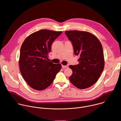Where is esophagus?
Wrapping results in <instances>:
<instances>
[{"label": "esophagus", "instance_id": "1", "mask_svg": "<svg viewBox=\"0 0 121 121\" xmlns=\"http://www.w3.org/2000/svg\"><path fill=\"white\" fill-rule=\"evenodd\" d=\"M62 67L64 68H67L68 67V65H62Z\"/></svg>", "mask_w": 121, "mask_h": 121}]
</instances>
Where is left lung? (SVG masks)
<instances>
[{
	"label": "left lung",
	"mask_w": 121,
	"mask_h": 121,
	"mask_svg": "<svg viewBox=\"0 0 121 121\" xmlns=\"http://www.w3.org/2000/svg\"><path fill=\"white\" fill-rule=\"evenodd\" d=\"M65 34L73 44L74 54L80 56L78 64L69 66L73 71L69 80L78 89L88 88L97 81L104 67L101 44L87 31L69 30Z\"/></svg>",
	"instance_id": "obj_1"
}]
</instances>
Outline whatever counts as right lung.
I'll return each instance as SVG.
<instances>
[{"mask_svg": "<svg viewBox=\"0 0 121 121\" xmlns=\"http://www.w3.org/2000/svg\"><path fill=\"white\" fill-rule=\"evenodd\" d=\"M62 33L41 30L31 34L23 42L20 50V69L23 78L32 89H46L61 69L60 64L48 61V57L52 43Z\"/></svg>", "mask_w": 121, "mask_h": 121, "instance_id": "1", "label": "right lung"}]
</instances>
